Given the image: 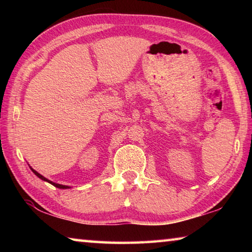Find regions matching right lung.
Instances as JSON below:
<instances>
[{
    "label": "right lung",
    "mask_w": 252,
    "mask_h": 252,
    "mask_svg": "<svg viewBox=\"0 0 252 252\" xmlns=\"http://www.w3.org/2000/svg\"><path fill=\"white\" fill-rule=\"evenodd\" d=\"M32 171H33V173L35 174L36 177H39L40 179H42V180H44V181H48L49 183H51V185H53L54 187H57V188H60V189H66V188H69V187H66V186H62V185H59V183H55V182H52V181H50V180H48V179L46 178H44L43 176H41V174L39 173V172H36L35 170H33L32 169Z\"/></svg>",
    "instance_id": "1"
}]
</instances>
